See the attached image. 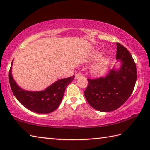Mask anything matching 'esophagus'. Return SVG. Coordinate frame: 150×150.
<instances>
[{
	"mask_svg": "<svg viewBox=\"0 0 150 150\" xmlns=\"http://www.w3.org/2000/svg\"><path fill=\"white\" fill-rule=\"evenodd\" d=\"M83 77V75H82V74L81 73H77V74L75 75V79H79V78H81V77Z\"/></svg>",
	"mask_w": 150,
	"mask_h": 150,
	"instance_id": "34e87169",
	"label": "esophagus"
}]
</instances>
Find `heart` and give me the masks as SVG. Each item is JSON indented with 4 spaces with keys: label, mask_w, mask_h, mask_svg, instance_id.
I'll use <instances>...</instances> for the list:
<instances>
[{
    "label": "heart",
    "mask_w": 150,
    "mask_h": 150,
    "mask_svg": "<svg viewBox=\"0 0 150 150\" xmlns=\"http://www.w3.org/2000/svg\"><path fill=\"white\" fill-rule=\"evenodd\" d=\"M101 52H98V53H95L93 55L92 58H93V59H98V58L101 57ZM108 63H109V60L107 58H105L95 64L92 67V69H91V71H92L93 74H102V73H103L106 71Z\"/></svg>",
    "instance_id": "heart-1"
}]
</instances>
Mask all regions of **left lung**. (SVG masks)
<instances>
[{
  "label": "left lung",
  "mask_w": 150,
  "mask_h": 150,
  "mask_svg": "<svg viewBox=\"0 0 150 150\" xmlns=\"http://www.w3.org/2000/svg\"><path fill=\"white\" fill-rule=\"evenodd\" d=\"M116 58L121 62L118 69L113 68L106 77L88 79L84 96L91 107L101 112L116 110L127 100L135 86L136 64L124 46L116 43Z\"/></svg>",
  "instance_id": "obj_1"
}]
</instances>
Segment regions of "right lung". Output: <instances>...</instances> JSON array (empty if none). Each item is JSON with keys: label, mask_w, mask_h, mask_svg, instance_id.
<instances>
[{"label": "right lung", "mask_w": 150, "mask_h": 150, "mask_svg": "<svg viewBox=\"0 0 150 150\" xmlns=\"http://www.w3.org/2000/svg\"><path fill=\"white\" fill-rule=\"evenodd\" d=\"M12 64L13 61L9 71V81L12 92L21 104L36 113L48 114L57 109L62 100L67 86L75 78L73 75L71 77L60 79L43 91H26L21 88L15 82L11 74Z\"/></svg>", "instance_id": "1"}]
</instances>
